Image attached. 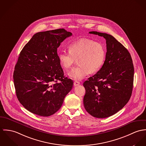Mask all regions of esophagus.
<instances>
[{
	"mask_svg": "<svg viewBox=\"0 0 146 146\" xmlns=\"http://www.w3.org/2000/svg\"><path fill=\"white\" fill-rule=\"evenodd\" d=\"M80 84V83L79 82H77V81L74 82V86H78Z\"/></svg>",
	"mask_w": 146,
	"mask_h": 146,
	"instance_id": "34e87169",
	"label": "esophagus"
}]
</instances>
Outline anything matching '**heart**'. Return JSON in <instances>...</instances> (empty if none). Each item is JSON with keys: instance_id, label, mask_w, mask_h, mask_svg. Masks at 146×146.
I'll return each instance as SVG.
<instances>
[{"instance_id": "1", "label": "heart", "mask_w": 146, "mask_h": 146, "mask_svg": "<svg viewBox=\"0 0 146 146\" xmlns=\"http://www.w3.org/2000/svg\"><path fill=\"white\" fill-rule=\"evenodd\" d=\"M106 55V49L102 44L88 38H81L69 45V51H60L59 60L65 70H69L78 59L79 65L69 73V76L75 81H81L90 73H96L101 69Z\"/></svg>"}]
</instances>
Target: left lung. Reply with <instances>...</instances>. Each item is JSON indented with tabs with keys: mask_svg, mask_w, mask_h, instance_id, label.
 Returning a JSON list of instances; mask_svg holds the SVG:
<instances>
[{
	"mask_svg": "<svg viewBox=\"0 0 146 146\" xmlns=\"http://www.w3.org/2000/svg\"><path fill=\"white\" fill-rule=\"evenodd\" d=\"M91 34L104 37L106 55L101 68L83 83L86 110L97 118L109 117L129 101L133 87L134 66L128 50L113 36L97 31Z\"/></svg>",
	"mask_w": 146,
	"mask_h": 146,
	"instance_id": "left-lung-1",
	"label": "left lung"
}]
</instances>
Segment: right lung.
Segmentation results:
<instances>
[{
    "label": "right lung",
    "instance_id": "add662e5",
    "mask_svg": "<svg viewBox=\"0 0 146 146\" xmlns=\"http://www.w3.org/2000/svg\"><path fill=\"white\" fill-rule=\"evenodd\" d=\"M72 35L64 29L36 33L21 51L13 73L15 87L18 100L31 113H55L72 90L73 82L64 76L57 52Z\"/></svg>",
    "mask_w": 146,
    "mask_h": 146
}]
</instances>
